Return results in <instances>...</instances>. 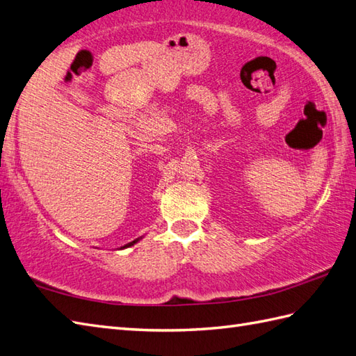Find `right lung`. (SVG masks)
Segmentation results:
<instances>
[{
	"mask_svg": "<svg viewBox=\"0 0 356 356\" xmlns=\"http://www.w3.org/2000/svg\"><path fill=\"white\" fill-rule=\"evenodd\" d=\"M136 241H138V239H135V241H131V243H129V244H127V245H124V247H129V245H134V244H135V243H136Z\"/></svg>",
	"mask_w": 356,
	"mask_h": 356,
	"instance_id": "1",
	"label": "right lung"
}]
</instances>
